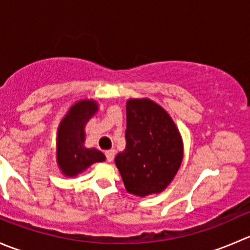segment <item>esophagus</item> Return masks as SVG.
Instances as JSON below:
<instances>
[{
  "label": "esophagus",
  "mask_w": 250,
  "mask_h": 250,
  "mask_svg": "<svg viewBox=\"0 0 250 250\" xmlns=\"http://www.w3.org/2000/svg\"><path fill=\"white\" fill-rule=\"evenodd\" d=\"M105 155H106V158L109 162H112L113 157H115V150L113 148H111V150H107L106 152H105Z\"/></svg>",
  "instance_id": "esophagus-1"
}]
</instances>
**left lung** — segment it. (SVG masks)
I'll return each mask as SVG.
<instances>
[{
    "instance_id": "1",
    "label": "left lung",
    "mask_w": 250,
    "mask_h": 250,
    "mask_svg": "<svg viewBox=\"0 0 250 250\" xmlns=\"http://www.w3.org/2000/svg\"><path fill=\"white\" fill-rule=\"evenodd\" d=\"M125 110V148L116 156V167L130 195L161 193L183 162L180 132L169 113L148 98H130Z\"/></svg>"
}]
</instances>
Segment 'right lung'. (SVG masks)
<instances>
[{
  "mask_svg": "<svg viewBox=\"0 0 250 250\" xmlns=\"http://www.w3.org/2000/svg\"><path fill=\"white\" fill-rule=\"evenodd\" d=\"M99 110L94 99L75 103L58 125L57 165L66 178H75L93 163L104 162V153L95 147H85V125Z\"/></svg>",
  "mask_w": 250,
  "mask_h": 250,
  "instance_id": "1",
  "label": "right lung"
}]
</instances>
